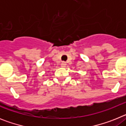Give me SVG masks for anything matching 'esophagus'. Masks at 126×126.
Returning a JSON list of instances; mask_svg holds the SVG:
<instances>
[{"instance_id": "obj_1", "label": "esophagus", "mask_w": 126, "mask_h": 126, "mask_svg": "<svg viewBox=\"0 0 126 126\" xmlns=\"http://www.w3.org/2000/svg\"><path fill=\"white\" fill-rule=\"evenodd\" d=\"M61 65L62 67H65L66 66V63H65V62H62V63H61Z\"/></svg>"}]
</instances>
